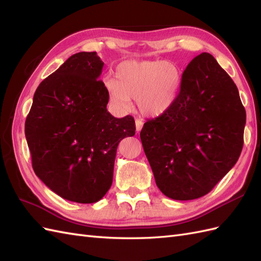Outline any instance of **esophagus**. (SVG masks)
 <instances>
[{
    "label": "esophagus",
    "mask_w": 261,
    "mask_h": 261,
    "mask_svg": "<svg viewBox=\"0 0 261 261\" xmlns=\"http://www.w3.org/2000/svg\"><path fill=\"white\" fill-rule=\"evenodd\" d=\"M135 124H136V130H137V132H140L141 128H143V126H144L143 121H141L140 118H137V120L135 121Z\"/></svg>",
    "instance_id": "obj_1"
}]
</instances>
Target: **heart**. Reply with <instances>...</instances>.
<instances>
[{"label":"heart","instance_id":"1","mask_svg":"<svg viewBox=\"0 0 261 261\" xmlns=\"http://www.w3.org/2000/svg\"><path fill=\"white\" fill-rule=\"evenodd\" d=\"M180 80V70L173 62L130 60L117 65L115 80L108 78L106 86L116 106L128 109L134 99L144 115L159 116L176 99Z\"/></svg>","mask_w":261,"mask_h":261}]
</instances>
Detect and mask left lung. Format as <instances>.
Segmentation results:
<instances>
[{"instance_id": "obj_1", "label": "left lung", "mask_w": 261, "mask_h": 261, "mask_svg": "<svg viewBox=\"0 0 261 261\" xmlns=\"http://www.w3.org/2000/svg\"><path fill=\"white\" fill-rule=\"evenodd\" d=\"M245 124L232 78L209 53L193 59L172 106L140 132L156 186L175 200L208 194L238 162Z\"/></svg>"}]
</instances>
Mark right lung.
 <instances>
[{
  "mask_svg": "<svg viewBox=\"0 0 261 261\" xmlns=\"http://www.w3.org/2000/svg\"><path fill=\"white\" fill-rule=\"evenodd\" d=\"M103 64L97 52L72 55L38 86L26 118L36 175L69 201L92 203L107 194L117 146L135 135L133 116L108 112Z\"/></svg>",
  "mask_w": 261,
  "mask_h": 261,
  "instance_id": "add662e5",
  "label": "right lung"
}]
</instances>
